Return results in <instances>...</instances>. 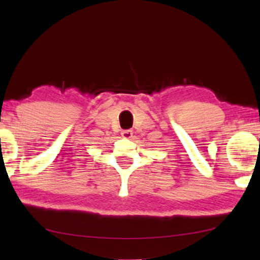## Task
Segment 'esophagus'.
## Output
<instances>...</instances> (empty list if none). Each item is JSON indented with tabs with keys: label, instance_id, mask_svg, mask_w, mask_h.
<instances>
[{
	"label": "esophagus",
	"instance_id": "1",
	"mask_svg": "<svg viewBox=\"0 0 260 260\" xmlns=\"http://www.w3.org/2000/svg\"><path fill=\"white\" fill-rule=\"evenodd\" d=\"M121 135H122L123 138L129 139V138H132V135H133V133H132V131H131V129H126V131H122Z\"/></svg>",
	"mask_w": 260,
	"mask_h": 260
}]
</instances>
